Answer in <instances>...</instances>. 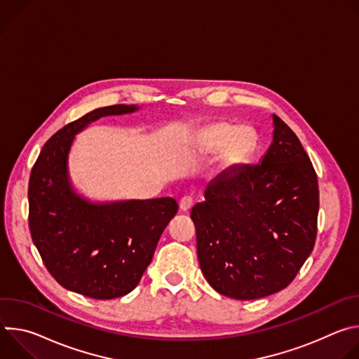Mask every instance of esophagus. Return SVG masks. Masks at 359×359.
Segmentation results:
<instances>
[{"label":"esophagus","instance_id":"esophagus-1","mask_svg":"<svg viewBox=\"0 0 359 359\" xmlns=\"http://www.w3.org/2000/svg\"><path fill=\"white\" fill-rule=\"evenodd\" d=\"M179 206H180V210H183V212L190 210V208L193 206V197H191V196H183V197L180 198Z\"/></svg>","mask_w":359,"mask_h":359}]
</instances>
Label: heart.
I'll list each match as a JSON object with an SVG mask.
<instances>
[{"label":"heart","instance_id":"b5f03b06","mask_svg":"<svg viewBox=\"0 0 359 359\" xmlns=\"http://www.w3.org/2000/svg\"><path fill=\"white\" fill-rule=\"evenodd\" d=\"M198 149L203 151H219L224 147L226 165L243 162L254 147V135L245 128H236L227 122H217L204 128L197 137Z\"/></svg>","mask_w":359,"mask_h":359}]
</instances>
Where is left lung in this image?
I'll use <instances>...</instances> for the list:
<instances>
[{
  "instance_id": "left-lung-1",
  "label": "left lung",
  "mask_w": 359,
  "mask_h": 359,
  "mask_svg": "<svg viewBox=\"0 0 359 359\" xmlns=\"http://www.w3.org/2000/svg\"><path fill=\"white\" fill-rule=\"evenodd\" d=\"M273 122V142L260 165L220 173L190 213L203 276L234 299L284 290L317 238V173L290 126L277 115Z\"/></svg>"
}]
</instances>
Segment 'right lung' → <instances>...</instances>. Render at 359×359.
<instances>
[{"label": "right lung", "instance_id": "1", "mask_svg": "<svg viewBox=\"0 0 359 359\" xmlns=\"http://www.w3.org/2000/svg\"><path fill=\"white\" fill-rule=\"evenodd\" d=\"M136 109L105 107L68 123L43 144L29 176L28 224L46 270L64 288L95 299L126 295L139 284L179 209L172 197L97 204L72 190L67 165L75 135L102 116Z\"/></svg>", "mask_w": 359, "mask_h": 359}]
</instances>
